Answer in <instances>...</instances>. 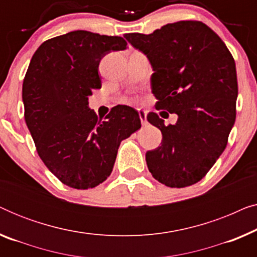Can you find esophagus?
I'll return each mask as SVG.
<instances>
[{"mask_svg": "<svg viewBox=\"0 0 257 257\" xmlns=\"http://www.w3.org/2000/svg\"><path fill=\"white\" fill-rule=\"evenodd\" d=\"M138 113H139V118H140V121H142V124L144 126L147 125V118H146V111L145 110H142V108H138Z\"/></svg>", "mask_w": 257, "mask_h": 257, "instance_id": "1", "label": "esophagus"}]
</instances>
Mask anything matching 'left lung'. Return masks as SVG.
Segmentation results:
<instances>
[{
  "label": "left lung",
  "mask_w": 257,
  "mask_h": 257,
  "mask_svg": "<svg viewBox=\"0 0 257 257\" xmlns=\"http://www.w3.org/2000/svg\"><path fill=\"white\" fill-rule=\"evenodd\" d=\"M147 56L157 110L178 114L165 125L156 112L147 120L163 135L161 146L146 152L153 178L182 188L201 180L226 149L236 117L235 61L223 41L200 21H179L152 34H126Z\"/></svg>",
  "instance_id": "1"
}]
</instances>
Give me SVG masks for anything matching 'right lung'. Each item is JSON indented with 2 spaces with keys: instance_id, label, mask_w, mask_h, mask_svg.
I'll return each mask as SVG.
<instances>
[{
  "instance_id": "obj_1",
  "label": "right lung",
  "mask_w": 257,
  "mask_h": 257,
  "mask_svg": "<svg viewBox=\"0 0 257 257\" xmlns=\"http://www.w3.org/2000/svg\"><path fill=\"white\" fill-rule=\"evenodd\" d=\"M122 37L76 30L43 42L23 80L24 119L37 153L69 187L93 188L107 179L121 140L142 127L138 111L117 105L106 117L90 110L100 89V59L124 50Z\"/></svg>"
}]
</instances>
